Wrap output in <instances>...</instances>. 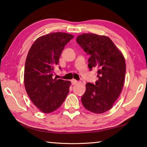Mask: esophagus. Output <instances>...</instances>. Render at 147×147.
<instances>
[{"mask_svg": "<svg viewBox=\"0 0 147 147\" xmlns=\"http://www.w3.org/2000/svg\"><path fill=\"white\" fill-rule=\"evenodd\" d=\"M77 83H78V81L76 80H74V79L71 80L72 85H76V84H77Z\"/></svg>", "mask_w": 147, "mask_h": 147, "instance_id": "esophagus-1", "label": "esophagus"}]
</instances>
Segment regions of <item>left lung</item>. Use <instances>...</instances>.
<instances>
[{
	"mask_svg": "<svg viewBox=\"0 0 147 147\" xmlns=\"http://www.w3.org/2000/svg\"><path fill=\"white\" fill-rule=\"evenodd\" d=\"M76 42L87 54L90 71L97 68L98 80L87 83L82 96L85 108L94 113H102L112 108L123 89L126 73L125 59L108 37L94 34L78 36Z\"/></svg>",
	"mask_w": 147,
	"mask_h": 147,
	"instance_id": "left-lung-1",
	"label": "left lung"
}]
</instances>
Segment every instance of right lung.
Masks as SVG:
<instances>
[{"mask_svg": "<svg viewBox=\"0 0 147 147\" xmlns=\"http://www.w3.org/2000/svg\"><path fill=\"white\" fill-rule=\"evenodd\" d=\"M73 38L63 32L47 34L37 39L28 52L24 67V87L32 102L42 112L55 111L69 93L71 82L53 79V73L65 46Z\"/></svg>", "mask_w": 147, "mask_h": 147, "instance_id": "obj_1", "label": "right lung"}]
</instances>
